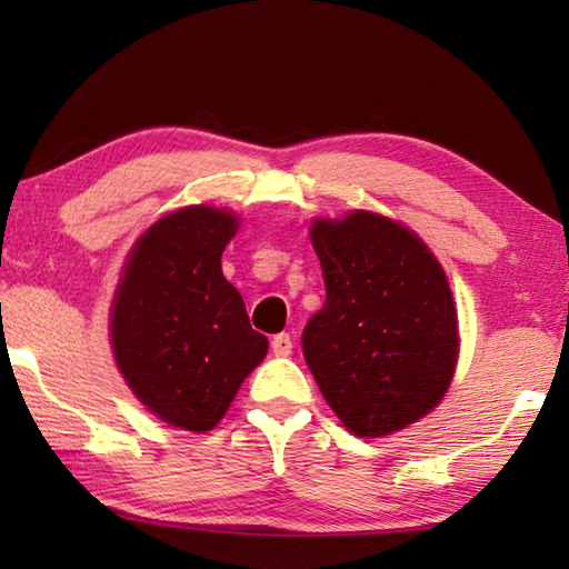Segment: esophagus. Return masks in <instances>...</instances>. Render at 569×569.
I'll return each mask as SVG.
<instances>
[{"instance_id": "obj_1", "label": "esophagus", "mask_w": 569, "mask_h": 569, "mask_svg": "<svg viewBox=\"0 0 569 569\" xmlns=\"http://www.w3.org/2000/svg\"><path fill=\"white\" fill-rule=\"evenodd\" d=\"M271 349H273L276 356H291V351H293L291 336H288V333L273 336V339H271Z\"/></svg>"}]
</instances>
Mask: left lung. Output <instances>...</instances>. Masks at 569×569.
<instances>
[{"mask_svg": "<svg viewBox=\"0 0 569 569\" xmlns=\"http://www.w3.org/2000/svg\"><path fill=\"white\" fill-rule=\"evenodd\" d=\"M311 243L326 301L303 329V359L356 437H387L437 407L457 369L449 281L409 228L369 210L319 218Z\"/></svg>", "mask_w": 569, "mask_h": 569, "instance_id": "8db88e82", "label": "left lung"}]
</instances>
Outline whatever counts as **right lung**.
Here are the masks:
<instances>
[{"label": "right lung", "instance_id": "obj_1", "mask_svg": "<svg viewBox=\"0 0 569 569\" xmlns=\"http://www.w3.org/2000/svg\"><path fill=\"white\" fill-rule=\"evenodd\" d=\"M236 230L230 210L210 206L160 218L132 246L110 311L114 361L134 397L198 435L223 419L268 351L220 268Z\"/></svg>", "mask_w": 569, "mask_h": 569}]
</instances>
